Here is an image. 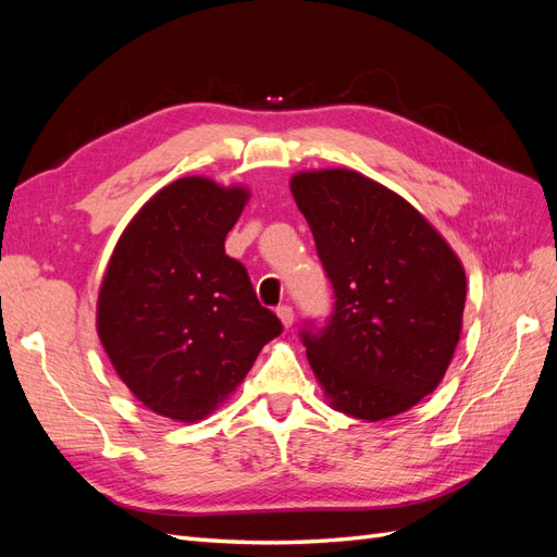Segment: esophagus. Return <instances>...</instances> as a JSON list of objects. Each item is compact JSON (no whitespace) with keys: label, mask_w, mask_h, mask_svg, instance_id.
<instances>
[{"label":"esophagus","mask_w":557,"mask_h":557,"mask_svg":"<svg viewBox=\"0 0 557 557\" xmlns=\"http://www.w3.org/2000/svg\"><path fill=\"white\" fill-rule=\"evenodd\" d=\"M276 313H278V318H281L283 327H290V325L295 323V311H293V307L283 305V307H278V309H276Z\"/></svg>","instance_id":"1"}]
</instances>
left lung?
<instances>
[{
	"label": "left lung",
	"mask_w": 557,
	"mask_h": 557,
	"mask_svg": "<svg viewBox=\"0 0 557 557\" xmlns=\"http://www.w3.org/2000/svg\"><path fill=\"white\" fill-rule=\"evenodd\" d=\"M334 290L301 344L336 411L383 420L430 395L460 342L465 269L407 199L350 170L290 181Z\"/></svg>",
	"instance_id": "1"
}]
</instances>
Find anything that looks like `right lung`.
<instances>
[{
    "mask_svg": "<svg viewBox=\"0 0 557 557\" xmlns=\"http://www.w3.org/2000/svg\"><path fill=\"white\" fill-rule=\"evenodd\" d=\"M246 199L244 188L178 178L132 218L107 267L99 339L132 395L164 418L209 416L283 332L225 252Z\"/></svg>",
    "mask_w": 557,
    "mask_h": 557,
    "instance_id": "1",
    "label": "right lung"
}]
</instances>
